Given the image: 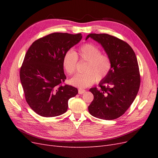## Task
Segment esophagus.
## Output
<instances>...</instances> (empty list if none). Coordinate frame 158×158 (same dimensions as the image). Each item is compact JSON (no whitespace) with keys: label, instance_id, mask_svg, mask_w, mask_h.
Returning a JSON list of instances; mask_svg holds the SVG:
<instances>
[{"label":"esophagus","instance_id":"esophagus-1","mask_svg":"<svg viewBox=\"0 0 158 158\" xmlns=\"http://www.w3.org/2000/svg\"><path fill=\"white\" fill-rule=\"evenodd\" d=\"M85 92V90L84 89H78V94H83Z\"/></svg>","mask_w":158,"mask_h":158}]
</instances>
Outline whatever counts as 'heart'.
<instances>
[{
  "label": "heart",
  "mask_w": 158,
  "mask_h": 158,
  "mask_svg": "<svg viewBox=\"0 0 158 158\" xmlns=\"http://www.w3.org/2000/svg\"><path fill=\"white\" fill-rule=\"evenodd\" d=\"M80 60L86 62L84 72L72 78L71 85L80 88H84L92 85L95 80L100 82L106 78L111 70L112 63L109 57L102 55L98 46L92 44H85L78 50ZM78 55L73 50L66 51L63 58V66L66 73L71 75L76 73Z\"/></svg>",
  "instance_id": "heart-1"
}]
</instances>
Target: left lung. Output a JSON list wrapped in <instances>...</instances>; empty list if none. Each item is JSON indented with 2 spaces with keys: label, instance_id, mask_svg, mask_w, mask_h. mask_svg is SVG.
Returning a JSON list of instances; mask_svg holds the SVG:
<instances>
[{
  "label": "left lung",
  "instance_id": "left-lung-1",
  "mask_svg": "<svg viewBox=\"0 0 158 158\" xmlns=\"http://www.w3.org/2000/svg\"><path fill=\"white\" fill-rule=\"evenodd\" d=\"M101 44L111 60L109 74L99 84V89L89 92L94 100L88 107L92 116L104 120H113L125 113L135 99L140 84L139 67L136 55L127 43L106 33H90Z\"/></svg>",
  "mask_w": 158,
  "mask_h": 158
}]
</instances>
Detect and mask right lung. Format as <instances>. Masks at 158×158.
I'll return each mask as SVG.
<instances>
[{
    "label": "right lung",
    "mask_w": 158,
    "mask_h": 158,
    "mask_svg": "<svg viewBox=\"0 0 158 158\" xmlns=\"http://www.w3.org/2000/svg\"><path fill=\"white\" fill-rule=\"evenodd\" d=\"M82 38L81 33H52L36 40L28 49L20 77L27 104L39 115L52 117L64 113L69 99L78 94L77 88L62 85L66 78L63 58Z\"/></svg>",
    "instance_id": "1"
}]
</instances>
